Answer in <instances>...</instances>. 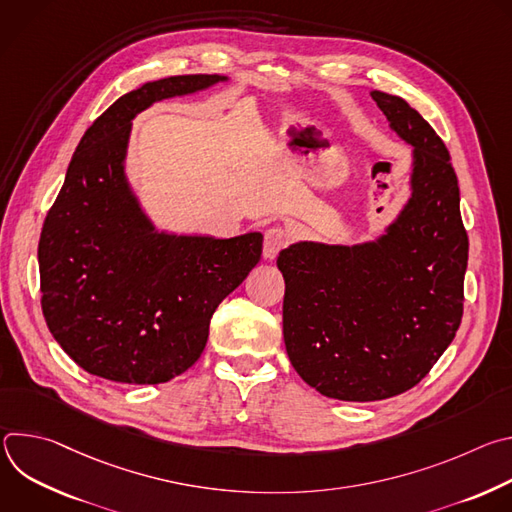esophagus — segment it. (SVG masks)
Wrapping results in <instances>:
<instances>
[{"label": "esophagus", "mask_w": 512, "mask_h": 512, "mask_svg": "<svg viewBox=\"0 0 512 512\" xmlns=\"http://www.w3.org/2000/svg\"><path fill=\"white\" fill-rule=\"evenodd\" d=\"M263 239H265L263 241V257L265 259H275L277 253L289 245L291 235L281 227H271V229L265 231Z\"/></svg>", "instance_id": "34e87169"}]
</instances>
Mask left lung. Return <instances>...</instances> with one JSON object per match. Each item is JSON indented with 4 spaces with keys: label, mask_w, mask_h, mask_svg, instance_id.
<instances>
[{
    "label": "left lung",
    "mask_w": 512,
    "mask_h": 512,
    "mask_svg": "<svg viewBox=\"0 0 512 512\" xmlns=\"http://www.w3.org/2000/svg\"><path fill=\"white\" fill-rule=\"evenodd\" d=\"M371 95L413 145L409 202L377 241H304L277 257L291 364L318 393L360 403L401 395L431 371L460 328L468 265L458 178L442 137L405 99Z\"/></svg>",
    "instance_id": "obj_1"
}]
</instances>
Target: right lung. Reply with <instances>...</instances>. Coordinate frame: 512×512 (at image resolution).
I'll list each match as a JSON object with an SVG mask.
<instances>
[{
	"instance_id": "right-lung-1",
	"label": "right lung",
	"mask_w": 512,
	"mask_h": 512,
	"mask_svg": "<svg viewBox=\"0 0 512 512\" xmlns=\"http://www.w3.org/2000/svg\"><path fill=\"white\" fill-rule=\"evenodd\" d=\"M221 81L227 77L182 75L119 97L85 131L46 214L38 243L44 320L95 377L158 385L188 371L214 310L261 259V233H158L123 170L139 111Z\"/></svg>"
}]
</instances>
